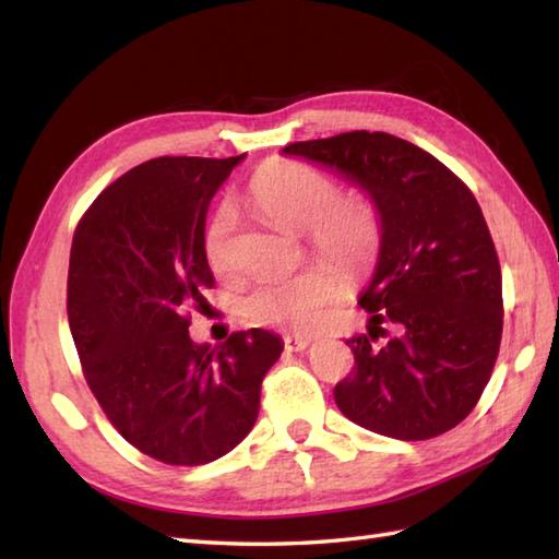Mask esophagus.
<instances>
[{
	"mask_svg": "<svg viewBox=\"0 0 559 559\" xmlns=\"http://www.w3.org/2000/svg\"><path fill=\"white\" fill-rule=\"evenodd\" d=\"M283 341H286V348L295 350V353L307 350V348H310V343H312L310 338H302V336H286Z\"/></svg>",
	"mask_w": 559,
	"mask_h": 559,
	"instance_id": "1",
	"label": "esophagus"
}]
</instances>
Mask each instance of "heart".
Returning a JSON list of instances; mask_svg holds the SVG:
<instances>
[{
    "mask_svg": "<svg viewBox=\"0 0 559 559\" xmlns=\"http://www.w3.org/2000/svg\"><path fill=\"white\" fill-rule=\"evenodd\" d=\"M247 199L276 228L305 233L319 259L346 273L362 271L382 242V218L374 201L365 194L338 197L334 180L305 163L271 160L261 165L247 185ZM233 230L235 209L221 204L204 233L211 266H225ZM338 295L336 273L312 266L290 276L261 278L247 293L245 312L264 326L307 331L322 322Z\"/></svg>",
    "mask_w": 559,
    "mask_h": 559,
    "instance_id": "b5f03b06",
    "label": "heart"
}]
</instances>
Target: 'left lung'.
I'll use <instances>...</instances> for the list:
<instances>
[{
    "mask_svg": "<svg viewBox=\"0 0 559 559\" xmlns=\"http://www.w3.org/2000/svg\"><path fill=\"white\" fill-rule=\"evenodd\" d=\"M338 175L382 218L372 278L360 293L367 336L334 399L355 425L430 439L476 406L500 353L502 271L476 197L430 153L384 132H346L281 151ZM395 329L384 344L381 326Z\"/></svg>",
    "mask_w": 559,
    "mask_h": 559,
    "instance_id": "left-lung-1",
    "label": "left lung"
}]
</instances>
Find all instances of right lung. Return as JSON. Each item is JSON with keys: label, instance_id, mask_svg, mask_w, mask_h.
I'll use <instances>...</instances> for the list:
<instances>
[{"label": "right lung", "instance_id": "add662e5", "mask_svg": "<svg viewBox=\"0 0 559 559\" xmlns=\"http://www.w3.org/2000/svg\"><path fill=\"white\" fill-rule=\"evenodd\" d=\"M242 158L141 163L93 201L71 242L67 312L86 382L117 432L170 466H201L242 442L283 353L264 329L221 346L189 336V307L204 310L213 286L209 204Z\"/></svg>", "mask_w": 559, "mask_h": 559}]
</instances>
